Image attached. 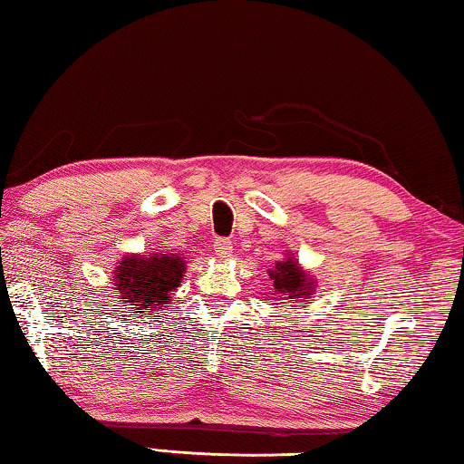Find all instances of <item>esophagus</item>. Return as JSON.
<instances>
[{
    "instance_id": "1",
    "label": "esophagus",
    "mask_w": 464,
    "mask_h": 464,
    "mask_svg": "<svg viewBox=\"0 0 464 464\" xmlns=\"http://www.w3.org/2000/svg\"><path fill=\"white\" fill-rule=\"evenodd\" d=\"M214 252L218 258H229L233 254V241L231 239H217L214 241Z\"/></svg>"
}]
</instances>
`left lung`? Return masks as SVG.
Returning a JSON list of instances; mask_svg holds the SVG:
<instances>
[{
  "instance_id": "obj_1",
  "label": "left lung",
  "mask_w": 464,
  "mask_h": 464,
  "mask_svg": "<svg viewBox=\"0 0 464 464\" xmlns=\"http://www.w3.org/2000/svg\"><path fill=\"white\" fill-rule=\"evenodd\" d=\"M271 273L275 294L279 295V300H295V298H306V295L313 294L310 289V283L306 279V273L295 265V260H285L276 262L275 271Z\"/></svg>"
}]
</instances>
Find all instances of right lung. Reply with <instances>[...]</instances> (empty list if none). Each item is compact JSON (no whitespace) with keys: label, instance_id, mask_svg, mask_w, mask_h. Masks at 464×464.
I'll return each mask as SVG.
<instances>
[{"label":"right lung","instance_id":"1","mask_svg":"<svg viewBox=\"0 0 464 464\" xmlns=\"http://www.w3.org/2000/svg\"><path fill=\"white\" fill-rule=\"evenodd\" d=\"M183 273L185 262L177 254L122 258L114 276V285L121 294L119 302L141 314L160 310L162 304L169 302L172 289L179 287Z\"/></svg>","mask_w":464,"mask_h":464}]
</instances>
